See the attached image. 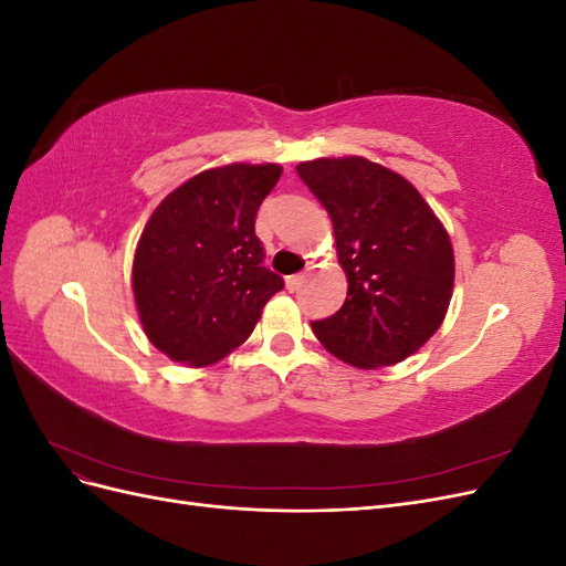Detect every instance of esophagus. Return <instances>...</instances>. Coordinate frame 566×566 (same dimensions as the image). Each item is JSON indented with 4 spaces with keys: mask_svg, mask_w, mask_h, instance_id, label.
I'll use <instances>...</instances> for the list:
<instances>
[{
    "mask_svg": "<svg viewBox=\"0 0 566 566\" xmlns=\"http://www.w3.org/2000/svg\"><path fill=\"white\" fill-rule=\"evenodd\" d=\"M304 281H306L304 273H295V276H287V279H285V287L290 290V293H295V290L302 287Z\"/></svg>",
    "mask_w": 566,
    "mask_h": 566,
    "instance_id": "1",
    "label": "esophagus"
}]
</instances>
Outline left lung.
<instances>
[{
    "label": "left lung",
    "mask_w": 566,
    "mask_h": 566,
    "mask_svg": "<svg viewBox=\"0 0 566 566\" xmlns=\"http://www.w3.org/2000/svg\"><path fill=\"white\" fill-rule=\"evenodd\" d=\"M297 175L328 210L347 300L314 321L339 361L375 370L416 354L447 318L455 256L451 238L418 188L361 156L318 158Z\"/></svg>",
    "instance_id": "8db88e82"
}]
</instances>
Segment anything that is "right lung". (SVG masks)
Returning <instances> with one entry per match:
<instances>
[{"instance_id": "obj_1", "label": "right lung", "mask_w": 566, "mask_h": 566, "mask_svg": "<svg viewBox=\"0 0 566 566\" xmlns=\"http://www.w3.org/2000/svg\"><path fill=\"white\" fill-rule=\"evenodd\" d=\"M281 175L273 163L212 167L153 210L134 252L132 290L146 337L172 361H221L283 290L279 273L262 266L254 235L256 210Z\"/></svg>"}]
</instances>
